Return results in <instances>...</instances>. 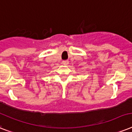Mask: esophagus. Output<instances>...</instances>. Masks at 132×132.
Listing matches in <instances>:
<instances>
[{"instance_id": "obj_1", "label": "esophagus", "mask_w": 132, "mask_h": 132, "mask_svg": "<svg viewBox=\"0 0 132 132\" xmlns=\"http://www.w3.org/2000/svg\"><path fill=\"white\" fill-rule=\"evenodd\" d=\"M62 64H64V65H67L68 64V60H64L62 62Z\"/></svg>"}]
</instances>
